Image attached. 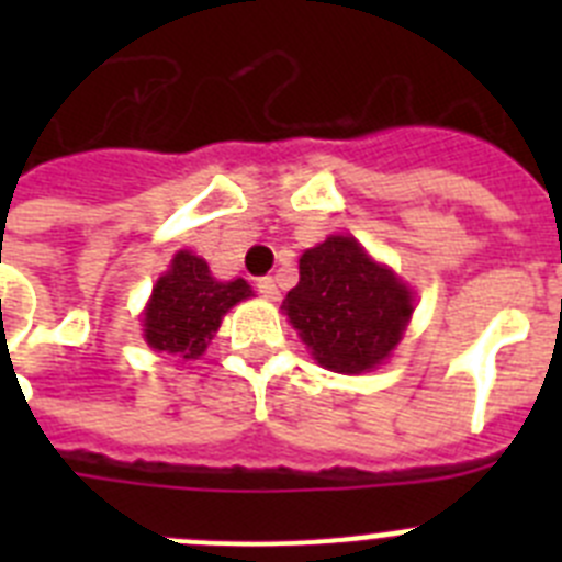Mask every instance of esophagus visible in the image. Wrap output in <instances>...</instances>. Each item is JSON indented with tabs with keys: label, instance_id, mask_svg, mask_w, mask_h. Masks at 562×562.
<instances>
[{
	"label": "esophagus",
	"instance_id": "obj_1",
	"mask_svg": "<svg viewBox=\"0 0 562 562\" xmlns=\"http://www.w3.org/2000/svg\"><path fill=\"white\" fill-rule=\"evenodd\" d=\"M256 286H258V292H261L265 297H270V301H276V297H278V284H276V278H272V276L258 278Z\"/></svg>",
	"mask_w": 562,
	"mask_h": 562
}]
</instances>
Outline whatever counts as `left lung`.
<instances>
[{
	"mask_svg": "<svg viewBox=\"0 0 562 562\" xmlns=\"http://www.w3.org/2000/svg\"><path fill=\"white\" fill-rule=\"evenodd\" d=\"M301 278L284 301L324 369L360 374L391 355L414 312L408 286L371 261L351 236H329L301 256Z\"/></svg>",
	"mask_w": 562,
	"mask_h": 562,
	"instance_id": "1",
	"label": "left lung"
}]
</instances>
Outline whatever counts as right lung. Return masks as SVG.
<instances>
[{"mask_svg": "<svg viewBox=\"0 0 562 562\" xmlns=\"http://www.w3.org/2000/svg\"><path fill=\"white\" fill-rule=\"evenodd\" d=\"M245 278L216 281L200 256L177 252L171 270L157 281L146 306V340L151 349L193 360L205 351L222 315L238 301L250 297Z\"/></svg>", "mask_w": 562, "mask_h": 562, "instance_id": "right-lung-1", "label": "right lung"}]
</instances>
